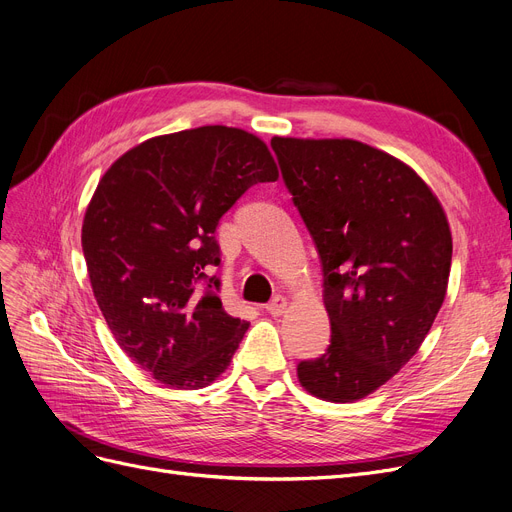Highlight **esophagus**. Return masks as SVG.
<instances>
[{
	"instance_id": "esophagus-1",
	"label": "esophagus",
	"mask_w": 512,
	"mask_h": 512,
	"mask_svg": "<svg viewBox=\"0 0 512 512\" xmlns=\"http://www.w3.org/2000/svg\"><path fill=\"white\" fill-rule=\"evenodd\" d=\"M285 309H288V300H285L283 296H275V298L267 304V311H269L273 317L283 315Z\"/></svg>"
}]
</instances>
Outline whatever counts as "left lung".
Segmentation results:
<instances>
[{"label":"left lung","mask_w":512,"mask_h":512,"mask_svg":"<svg viewBox=\"0 0 512 512\" xmlns=\"http://www.w3.org/2000/svg\"><path fill=\"white\" fill-rule=\"evenodd\" d=\"M271 147L317 245L332 325L298 380L353 403L418 353L445 300L452 231L431 187L393 155L351 138L275 136Z\"/></svg>","instance_id":"8db88e82"}]
</instances>
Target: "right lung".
<instances>
[{
  "label": "right lung",
  "mask_w": 512,
  "mask_h": 512,
  "mask_svg": "<svg viewBox=\"0 0 512 512\" xmlns=\"http://www.w3.org/2000/svg\"><path fill=\"white\" fill-rule=\"evenodd\" d=\"M279 178L264 142L201 126L140 142L100 178L81 227L94 298L124 353L170 388L227 370L250 323L218 298V220Z\"/></svg>",
  "instance_id": "1"
}]
</instances>
